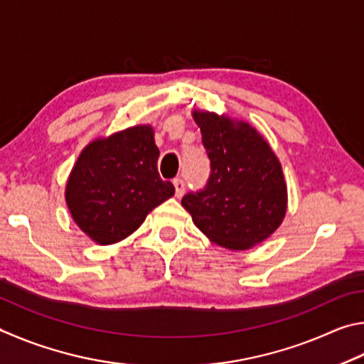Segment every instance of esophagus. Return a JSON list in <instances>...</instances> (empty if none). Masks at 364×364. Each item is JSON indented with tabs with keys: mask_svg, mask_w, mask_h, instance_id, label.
I'll list each match as a JSON object with an SVG mask.
<instances>
[{
	"mask_svg": "<svg viewBox=\"0 0 364 364\" xmlns=\"http://www.w3.org/2000/svg\"><path fill=\"white\" fill-rule=\"evenodd\" d=\"M174 187H176V196H177V198H181L183 192H186V182H183V178L176 177L174 178Z\"/></svg>",
	"mask_w": 364,
	"mask_h": 364,
	"instance_id": "obj_1",
	"label": "esophagus"
}]
</instances>
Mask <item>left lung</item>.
<instances>
[{
  "instance_id": "1",
  "label": "left lung",
  "mask_w": 364,
  "mask_h": 364,
  "mask_svg": "<svg viewBox=\"0 0 364 364\" xmlns=\"http://www.w3.org/2000/svg\"><path fill=\"white\" fill-rule=\"evenodd\" d=\"M211 163L206 186L188 192L182 206L214 243L250 250L277 230L286 213L282 166L260 134L215 113H193Z\"/></svg>"
}]
</instances>
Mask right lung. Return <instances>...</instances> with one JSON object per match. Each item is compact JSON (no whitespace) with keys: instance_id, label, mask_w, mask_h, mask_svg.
<instances>
[{"instance_id":"obj_1","label":"right lung","mask_w":364,"mask_h":364,"mask_svg":"<svg viewBox=\"0 0 364 364\" xmlns=\"http://www.w3.org/2000/svg\"><path fill=\"white\" fill-rule=\"evenodd\" d=\"M150 126L129 127L89 144L67 183V205L82 232L112 245L137 230L153 208L174 195L158 172Z\"/></svg>"}]
</instances>
